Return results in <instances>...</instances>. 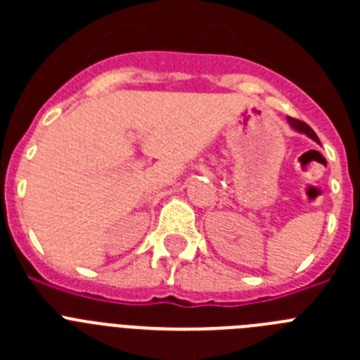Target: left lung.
<instances>
[{
    "label": "left lung",
    "mask_w": 360,
    "mask_h": 360,
    "mask_svg": "<svg viewBox=\"0 0 360 360\" xmlns=\"http://www.w3.org/2000/svg\"><path fill=\"white\" fill-rule=\"evenodd\" d=\"M288 122H290V126L295 129V131L304 133V135L310 136L311 141L319 142V139H317L316 131H314V129H311L307 122H303V120H297V119H292V117H288Z\"/></svg>",
    "instance_id": "obj_1"
}]
</instances>
